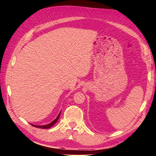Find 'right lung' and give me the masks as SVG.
I'll use <instances>...</instances> for the list:
<instances>
[{
  "label": "right lung",
  "instance_id": "add662e5",
  "mask_svg": "<svg viewBox=\"0 0 156 156\" xmlns=\"http://www.w3.org/2000/svg\"><path fill=\"white\" fill-rule=\"evenodd\" d=\"M60 112L59 113V114L58 115L57 118L55 119L54 121H52V122L51 123L48 124V125H32V124H31V125H32L33 126H34V127H36V128H41V129H49L50 127H51V126L55 125V123H56L58 120V118L60 117Z\"/></svg>",
  "mask_w": 156,
  "mask_h": 156
}]
</instances>
